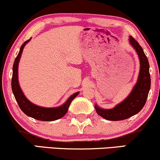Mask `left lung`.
<instances>
[{
  "label": "left lung",
  "mask_w": 160,
  "mask_h": 160,
  "mask_svg": "<svg viewBox=\"0 0 160 160\" xmlns=\"http://www.w3.org/2000/svg\"><path fill=\"white\" fill-rule=\"evenodd\" d=\"M129 43L138 54L140 69L137 83L130 94L122 102L111 109L101 108L95 105L98 114L104 119L112 121L125 120L137 114L144 107L151 88V76L149 73V62L146 55L139 43L132 36L129 37Z\"/></svg>",
  "instance_id": "8db88e82"
}]
</instances>
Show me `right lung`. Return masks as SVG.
I'll use <instances>...</instances> for the list:
<instances>
[{"mask_svg": "<svg viewBox=\"0 0 160 160\" xmlns=\"http://www.w3.org/2000/svg\"><path fill=\"white\" fill-rule=\"evenodd\" d=\"M31 40H26L20 48L19 53L16 57L12 68V89L17 101L18 106L24 114L30 117L40 121H54L61 118L67 113L68 108L72 101L78 96V92L74 93L66 101L64 104L61 106L55 107V108H45V107L38 106L37 105L33 104L32 102L26 98L25 95L22 92L18 82V63L21 58L22 52H23L24 46Z\"/></svg>", "mask_w": 160, "mask_h": 160, "instance_id": "1", "label": "right lung"}]
</instances>
